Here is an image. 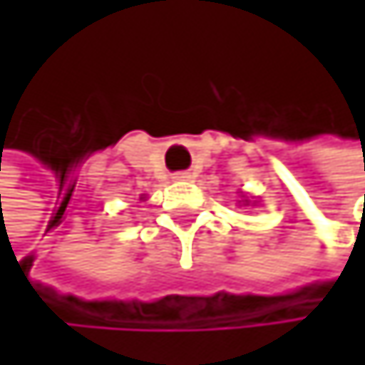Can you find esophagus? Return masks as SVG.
Here are the masks:
<instances>
[{
    "mask_svg": "<svg viewBox=\"0 0 365 365\" xmlns=\"http://www.w3.org/2000/svg\"><path fill=\"white\" fill-rule=\"evenodd\" d=\"M173 179H177V181H188V179H192V173L181 170V173H175V175H173Z\"/></svg>",
    "mask_w": 365,
    "mask_h": 365,
    "instance_id": "esophagus-1",
    "label": "esophagus"
}]
</instances>
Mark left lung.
<instances>
[{
    "label": "left lung",
    "instance_id": "1",
    "mask_svg": "<svg viewBox=\"0 0 365 365\" xmlns=\"http://www.w3.org/2000/svg\"><path fill=\"white\" fill-rule=\"evenodd\" d=\"M243 205H250V199L247 197H243Z\"/></svg>",
    "mask_w": 365,
    "mask_h": 365
}]
</instances>
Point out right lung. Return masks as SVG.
<instances>
[{
  "mask_svg": "<svg viewBox=\"0 0 365 365\" xmlns=\"http://www.w3.org/2000/svg\"><path fill=\"white\" fill-rule=\"evenodd\" d=\"M140 199H144V197H140Z\"/></svg>",
  "mask_w": 365,
  "mask_h": 365,
  "instance_id": "add662e5",
  "label": "right lung"
}]
</instances>
